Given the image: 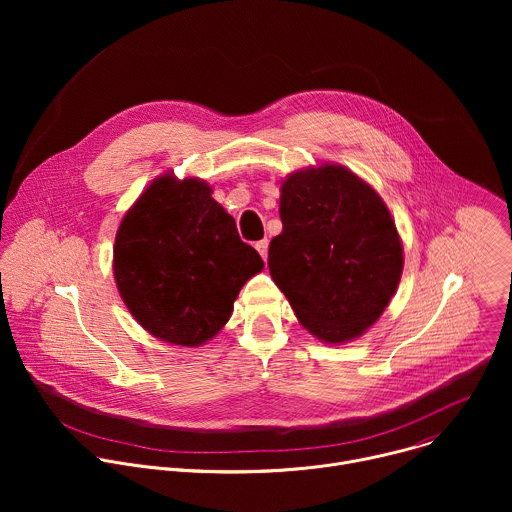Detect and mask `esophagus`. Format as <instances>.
Instances as JSON below:
<instances>
[{"mask_svg":"<svg viewBox=\"0 0 512 512\" xmlns=\"http://www.w3.org/2000/svg\"><path fill=\"white\" fill-rule=\"evenodd\" d=\"M267 247H269V241L267 239H261L255 243V249L259 251V255L263 257V261H267Z\"/></svg>","mask_w":512,"mask_h":512,"instance_id":"obj_1","label":"esophagus"}]
</instances>
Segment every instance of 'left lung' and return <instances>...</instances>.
Returning <instances> with one entry per match:
<instances>
[{
	"mask_svg": "<svg viewBox=\"0 0 512 512\" xmlns=\"http://www.w3.org/2000/svg\"><path fill=\"white\" fill-rule=\"evenodd\" d=\"M281 235L269 273L298 320L324 342L371 328L391 302L403 247L381 196L342 166L291 174L281 184Z\"/></svg>",
	"mask_w": 512,
	"mask_h": 512,
	"instance_id": "8db88e82",
	"label": "left lung"
}]
</instances>
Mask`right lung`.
I'll return each instance as SVG.
<instances>
[{
	"label": "right lung",
	"mask_w": 512,
	"mask_h": 512,
	"mask_svg": "<svg viewBox=\"0 0 512 512\" xmlns=\"http://www.w3.org/2000/svg\"><path fill=\"white\" fill-rule=\"evenodd\" d=\"M206 182L154 180L127 210L113 249L117 289L160 340L200 346L221 330L241 287L263 269Z\"/></svg>",
	"instance_id": "right-lung-1"
}]
</instances>
